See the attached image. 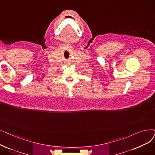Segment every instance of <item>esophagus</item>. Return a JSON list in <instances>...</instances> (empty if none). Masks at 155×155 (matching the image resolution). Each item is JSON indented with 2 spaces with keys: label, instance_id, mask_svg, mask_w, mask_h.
Wrapping results in <instances>:
<instances>
[{
  "label": "esophagus",
  "instance_id": "esophagus-1",
  "mask_svg": "<svg viewBox=\"0 0 155 155\" xmlns=\"http://www.w3.org/2000/svg\"><path fill=\"white\" fill-rule=\"evenodd\" d=\"M67 64V65H69V64H69V63H67V64Z\"/></svg>",
  "mask_w": 155,
  "mask_h": 155
}]
</instances>
